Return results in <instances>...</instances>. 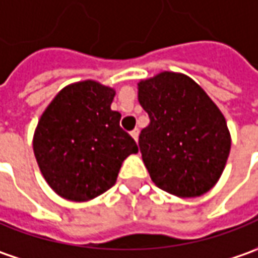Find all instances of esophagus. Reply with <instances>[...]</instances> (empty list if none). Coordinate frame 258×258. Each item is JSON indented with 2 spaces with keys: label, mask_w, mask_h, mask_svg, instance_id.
<instances>
[{
  "label": "esophagus",
  "mask_w": 258,
  "mask_h": 258,
  "mask_svg": "<svg viewBox=\"0 0 258 258\" xmlns=\"http://www.w3.org/2000/svg\"><path fill=\"white\" fill-rule=\"evenodd\" d=\"M138 133H140V131H138L137 128H136V130H133V131H131V133H130V134H131V137L134 138V140H136V141H138Z\"/></svg>",
  "instance_id": "1"
}]
</instances>
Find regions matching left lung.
I'll return each instance as SVG.
<instances>
[{"instance_id":"left-lung-1","label":"left lung","mask_w":258,"mask_h":258,"mask_svg":"<svg viewBox=\"0 0 258 258\" xmlns=\"http://www.w3.org/2000/svg\"><path fill=\"white\" fill-rule=\"evenodd\" d=\"M138 101L150 117L138 146L158 188L199 197L226 167L231 138L224 115L190 77L164 71L138 83Z\"/></svg>"}]
</instances>
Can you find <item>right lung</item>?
Masks as SVG:
<instances>
[{
  "instance_id": "obj_1",
  "label": "right lung",
  "mask_w": 258,
  "mask_h": 258,
  "mask_svg": "<svg viewBox=\"0 0 258 258\" xmlns=\"http://www.w3.org/2000/svg\"><path fill=\"white\" fill-rule=\"evenodd\" d=\"M115 91L97 81L62 88L42 112L34 154L45 181L62 199L87 201L110 190L122 161L136 154L134 138L112 111Z\"/></svg>"
}]
</instances>
